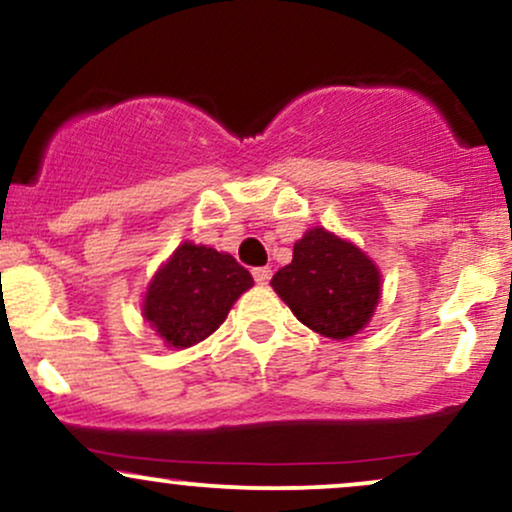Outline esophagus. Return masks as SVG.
Returning a JSON list of instances; mask_svg holds the SVG:
<instances>
[{"label": "esophagus", "mask_w": 512, "mask_h": 512, "mask_svg": "<svg viewBox=\"0 0 512 512\" xmlns=\"http://www.w3.org/2000/svg\"><path fill=\"white\" fill-rule=\"evenodd\" d=\"M252 276H255L257 284L264 286V284H269V279H272V269H269V267H255V269H252Z\"/></svg>", "instance_id": "1"}]
</instances>
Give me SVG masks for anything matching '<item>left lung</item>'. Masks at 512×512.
<instances>
[{
  "label": "left lung",
  "instance_id": "obj_1",
  "mask_svg": "<svg viewBox=\"0 0 512 512\" xmlns=\"http://www.w3.org/2000/svg\"><path fill=\"white\" fill-rule=\"evenodd\" d=\"M274 291L305 327L330 339L354 337L380 298V272L349 240L310 228L293 245V260L272 279Z\"/></svg>",
  "mask_w": 512,
  "mask_h": 512
}]
</instances>
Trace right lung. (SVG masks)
Masks as SVG:
<instances>
[{"label": "right lung", "instance_id": "right-lung-1", "mask_svg": "<svg viewBox=\"0 0 512 512\" xmlns=\"http://www.w3.org/2000/svg\"><path fill=\"white\" fill-rule=\"evenodd\" d=\"M252 284L248 269L228 252L182 243L146 289L144 320L168 346L187 349L219 330Z\"/></svg>", "mask_w": 512, "mask_h": 512}]
</instances>
